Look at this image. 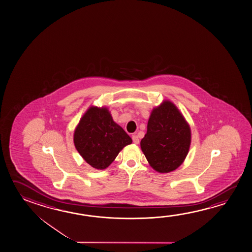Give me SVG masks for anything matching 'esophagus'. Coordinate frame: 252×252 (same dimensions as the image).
<instances>
[{
	"label": "esophagus",
	"mask_w": 252,
	"mask_h": 252,
	"mask_svg": "<svg viewBox=\"0 0 252 252\" xmlns=\"http://www.w3.org/2000/svg\"><path fill=\"white\" fill-rule=\"evenodd\" d=\"M132 140L134 144L137 145L139 143V137H137V135H133Z\"/></svg>",
	"instance_id": "esophagus-1"
}]
</instances>
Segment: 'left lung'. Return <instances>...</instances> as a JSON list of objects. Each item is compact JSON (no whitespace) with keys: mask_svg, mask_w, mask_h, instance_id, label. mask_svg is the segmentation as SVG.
Listing matches in <instances>:
<instances>
[{"mask_svg":"<svg viewBox=\"0 0 252 252\" xmlns=\"http://www.w3.org/2000/svg\"><path fill=\"white\" fill-rule=\"evenodd\" d=\"M190 128L173 103L166 100L154 108L147 124L141 149L151 166L168 173L184 162L190 145Z\"/></svg>","mask_w":252,"mask_h":252,"instance_id":"obj_1","label":"left lung"}]
</instances>
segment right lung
<instances>
[{
  "mask_svg": "<svg viewBox=\"0 0 252 252\" xmlns=\"http://www.w3.org/2000/svg\"><path fill=\"white\" fill-rule=\"evenodd\" d=\"M131 143V138L113 121L106 107H90L74 133L77 152L89 165L100 170L107 168L120 151Z\"/></svg>",
  "mask_w": 252,
  "mask_h": 252,
  "instance_id": "1",
  "label": "right lung"
}]
</instances>
